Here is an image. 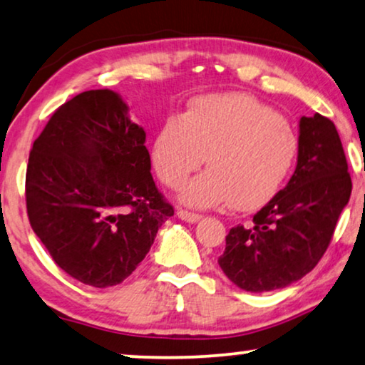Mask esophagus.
<instances>
[{
	"label": "esophagus",
	"instance_id": "34e87169",
	"mask_svg": "<svg viewBox=\"0 0 365 365\" xmlns=\"http://www.w3.org/2000/svg\"><path fill=\"white\" fill-rule=\"evenodd\" d=\"M177 216L180 217V220H182V221H185V222H198V221L201 220V215L190 213V211H187V210H182V208H178V210H177Z\"/></svg>",
	"mask_w": 365,
	"mask_h": 365
}]
</instances>
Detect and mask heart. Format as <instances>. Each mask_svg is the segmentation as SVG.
Instances as JSON below:
<instances>
[{
    "instance_id": "heart-1",
    "label": "heart",
    "mask_w": 365,
    "mask_h": 365,
    "mask_svg": "<svg viewBox=\"0 0 365 365\" xmlns=\"http://www.w3.org/2000/svg\"><path fill=\"white\" fill-rule=\"evenodd\" d=\"M297 152L295 130L267 105L247 95H206L185 118L162 124L152 162L160 180L175 188L206 155L210 170L185 183L178 200L201 210L227 203L254 210L277 193Z\"/></svg>"
}]
</instances>
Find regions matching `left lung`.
I'll return each mask as SVG.
<instances>
[{
	"instance_id": "8db88e82",
	"label": "left lung",
	"mask_w": 365,
	"mask_h": 365,
	"mask_svg": "<svg viewBox=\"0 0 365 365\" xmlns=\"http://www.w3.org/2000/svg\"><path fill=\"white\" fill-rule=\"evenodd\" d=\"M297 168L251 226L226 236L217 264L242 290L262 293L300 280L323 257L352 182L334 123L322 114L298 124Z\"/></svg>"
}]
</instances>
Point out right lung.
Instances as JSON below:
<instances>
[{
  "label": "right lung",
  "instance_id": "obj_1",
  "mask_svg": "<svg viewBox=\"0 0 365 365\" xmlns=\"http://www.w3.org/2000/svg\"><path fill=\"white\" fill-rule=\"evenodd\" d=\"M145 130L113 90L65 103L32 144L26 205L56 264L85 285L121 284L173 216L150 173Z\"/></svg>",
  "mask_w": 365,
  "mask_h": 365
}]
</instances>
